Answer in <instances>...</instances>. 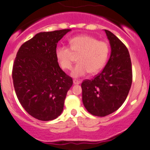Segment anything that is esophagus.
<instances>
[{
  "mask_svg": "<svg viewBox=\"0 0 150 150\" xmlns=\"http://www.w3.org/2000/svg\"><path fill=\"white\" fill-rule=\"evenodd\" d=\"M80 83H81L80 80H76V79L73 80V84H74V85H79V84H80Z\"/></svg>",
  "mask_w": 150,
  "mask_h": 150,
  "instance_id": "esophagus-1",
  "label": "esophagus"
}]
</instances>
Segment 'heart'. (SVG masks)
I'll return each instance as SVG.
<instances>
[{
	"label": "heart",
	"instance_id": "1",
	"mask_svg": "<svg viewBox=\"0 0 150 150\" xmlns=\"http://www.w3.org/2000/svg\"><path fill=\"white\" fill-rule=\"evenodd\" d=\"M70 47L58 46L56 56L61 68L64 70L71 69L73 53L80 54L77 64L74 67L71 75L77 78L87 75L97 73L104 68L109 54L108 43L98 41L89 35L75 36L70 39Z\"/></svg>",
	"mask_w": 150,
	"mask_h": 150
}]
</instances>
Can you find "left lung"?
I'll list each match as a JSON object with an SVG mask.
<instances>
[{
  "label": "left lung",
  "mask_w": 150,
  "mask_h": 150,
  "mask_svg": "<svg viewBox=\"0 0 150 150\" xmlns=\"http://www.w3.org/2000/svg\"><path fill=\"white\" fill-rule=\"evenodd\" d=\"M111 46V56L101 73L82 82V102L89 113L106 116L118 110L126 99L132 85L131 60L123 42L104 30Z\"/></svg>",
  "instance_id": "left-lung-1"
}]
</instances>
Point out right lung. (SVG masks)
I'll use <instances>...</instances> for the list:
<instances>
[{"label": "right lung", "instance_id": "add662e5", "mask_svg": "<svg viewBox=\"0 0 150 150\" xmlns=\"http://www.w3.org/2000/svg\"><path fill=\"white\" fill-rule=\"evenodd\" d=\"M70 30L44 32L24 43L13 68L16 95L22 107L38 120L56 119L63 110L73 79L58 65V42Z\"/></svg>", "mask_w": 150, "mask_h": 150}]
</instances>
